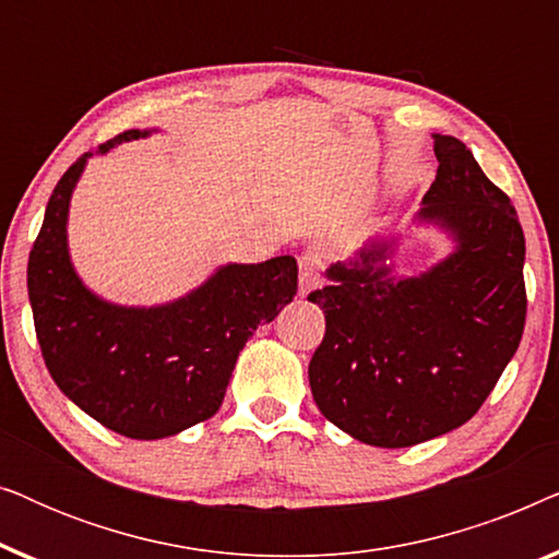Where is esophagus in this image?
Segmentation results:
<instances>
[{
	"label": "esophagus",
	"mask_w": 559,
	"mask_h": 559,
	"mask_svg": "<svg viewBox=\"0 0 559 559\" xmlns=\"http://www.w3.org/2000/svg\"><path fill=\"white\" fill-rule=\"evenodd\" d=\"M300 264V293L308 295L310 289L320 285V257L312 254V251H305V254L297 259Z\"/></svg>",
	"instance_id": "1"
}]
</instances>
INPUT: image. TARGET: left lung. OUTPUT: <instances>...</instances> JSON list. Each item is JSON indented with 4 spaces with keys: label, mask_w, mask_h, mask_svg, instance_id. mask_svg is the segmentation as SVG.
I'll list each match as a JSON object with an SVG mask.
<instances>
[{
    "label": "left lung",
    "mask_w": 559,
    "mask_h": 559,
    "mask_svg": "<svg viewBox=\"0 0 559 559\" xmlns=\"http://www.w3.org/2000/svg\"><path fill=\"white\" fill-rule=\"evenodd\" d=\"M438 175L419 221L455 249L396 280L371 241L308 295L325 335L308 366L325 419L377 448H409L468 423L516 354L526 320L524 231L509 195L455 136L435 134Z\"/></svg>",
    "instance_id": "obj_1"
}]
</instances>
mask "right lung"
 I'll return each instance as SVG.
<instances>
[{
  "label": "right lung",
  "instance_id": "add662e5",
  "mask_svg": "<svg viewBox=\"0 0 559 559\" xmlns=\"http://www.w3.org/2000/svg\"><path fill=\"white\" fill-rule=\"evenodd\" d=\"M129 129L104 142L147 136ZM86 152L52 190L27 262V293L45 366L68 400L109 430L159 440L213 417L239 350L297 293L295 257L226 264L209 282L159 308H121L96 297L68 257V203Z\"/></svg>",
  "mask_w": 559,
  "mask_h": 559
}]
</instances>
